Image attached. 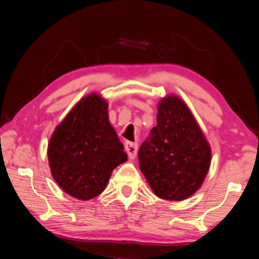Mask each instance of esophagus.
Here are the masks:
<instances>
[{
  "label": "esophagus",
  "instance_id": "esophagus-1",
  "mask_svg": "<svg viewBox=\"0 0 259 259\" xmlns=\"http://www.w3.org/2000/svg\"><path fill=\"white\" fill-rule=\"evenodd\" d=\"M125 152L128 153V157L130 159H134L136 157V153H137V143H133V142H126L125 143Z\"/></svg>",
  "mask_w": 259,
  "mask_h": 259
}]
</instances>
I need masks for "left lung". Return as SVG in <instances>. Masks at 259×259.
<instances>
[{
	"mask_svg": "<svg viewBox=\"0 0 259 259\" xmlns=\"http://www.w3.org/2000/svg\"><path fill=\"white\" fill-rule=\"evenodd\" d=\"M139 168L159 198L187 199L204 182L211 163V147L186 102L162 98L157 125L138 152Z\"/></svg>",
	"mask_w": 259,
	"mask_h": 259,
	"instance_id": "obj_1",
	"label": "left lung"
}]
</instances>
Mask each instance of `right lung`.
<instances>
[{"label": "right lung", "mask_w": 259, "mask_h": 259, "mask_svg": "<svg viewBox=\"0 0 259 259\" xmlns=\"http://www.w3.org/2000/svg\"><path fill=\"white\" fill-rule=\"evenodd\" d=\"M47 154L55 182L81 200L100 195L114 168L128 160L109 123L107 101L97 93L78 101L56 126Z\"/></svg>", "instance_id": "1"}]
</instances>
